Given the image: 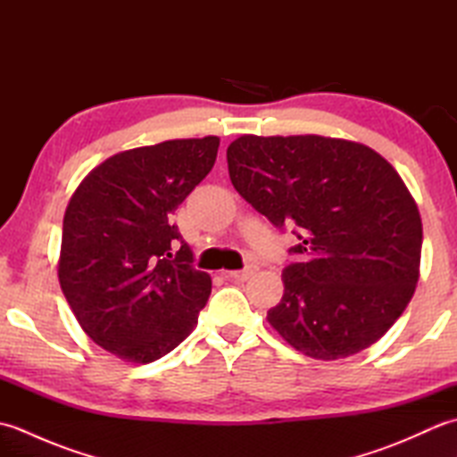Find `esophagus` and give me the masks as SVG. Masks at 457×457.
Listing matches in <instances>:
<instances>
[{
	"label": "esophagus",
	"instance_id": "1",
	"mask_svg": "<svg viewBox=\"0 0 457 457\" xmlns=\"http://www.w3.org/2000/svg\"><path fill=\"white\" fill-rule=\"evenodd\" d=\"M257 273V267H247L244 270H226L223 277L229 280H247L249 277H253Z\"/></svg>",
	"mask_w": 457,
	"mask_h": 457
}]
</instances>
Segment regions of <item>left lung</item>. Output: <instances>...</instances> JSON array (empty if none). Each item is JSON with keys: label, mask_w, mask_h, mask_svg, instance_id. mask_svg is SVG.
<instances>
[{"label": "left lung", "mask_w": 457, "mask_h": 457, "mask_svg": "<svg viewBox=\"0 0 457 457\" xmlns=\"http://www.w3.org/2000/svg\"><path fill=\"white\" fill-rule=\"evenodd\" d=\"M228 170L275 228H296L300 261L267 312L285 342L334 361L383 337L411 303L422 251L419 206L393 164L355 141L241 135Z\"/></svg>", "instance_id": "1"}]
</instances>
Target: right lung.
I'll list each match as a JSON object with an SVG mask.
<instances>
[{
    "mask_svg": "<svg viewBox=\"0 0 457 457\" xmlns=\"http://www.w3.org/2000/svg\"><path fill=\"white\" fill-rule=\"evenodd\" d=\"M220 139H172L113 154L68 202L58 280L92 342L123 361L172 352L212 293V278L170 221L216 162Z\"/></svg>",
    "mask_w": 457,
    "mask_h": 457,
    "instance_id": "1",
    "label": "right lung"
}]
</instances>
